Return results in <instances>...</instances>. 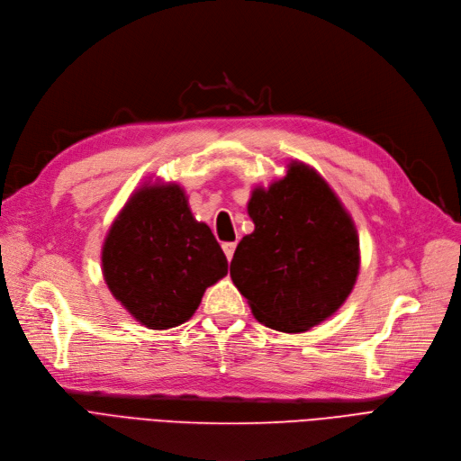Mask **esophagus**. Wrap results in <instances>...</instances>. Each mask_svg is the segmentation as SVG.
I'll return each mask as SVG.
<instances>
[{"instance_id":"esophagus-1","label":"esophagus","mask_w":461,"mask_h":461,"mask_svg":"<svg viewBox=\"0 0 461 461\" xmlns=\"http://www.w3.org/2000/svg\"><path fill=\"white\" fill-rule=\"evenodd\" d=\"M234 249H236V242H225V244H223V251H225V255H227V260L232 258Z\"/></svg>"}]
</instances>
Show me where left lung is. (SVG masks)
Listing matches in <instances>:
<instances>
[{
    "label": "left lung",
    "instance_id": "8db88e82",
    "mask_svg": "<svg viewBox=\"0 0 461 461\" xmlns=\"http://www.w3.org/2000/svg\"><path fill=\"white\" fill-rule=\"evenodd\" d=\"M255 230L238 244L230 277L253 317L287 334L312 330L353 293L360 240L353 217L321 174L291 161L248 201Z\"/></svg>",
    "mask_w": 461,
    "mask_h": 461
}]
</instances>
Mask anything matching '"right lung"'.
I'll return each instance as SVG.
<instances>
[{"mask_svg": "<svg viewBox=\"0 0 461 461\" xmlns=\"http://www.w3.org/2000/svg\"><path fill=\"white\" fill-rule=\"evenodd\" d=\"M101 270L129 315L149 330H167L193 317L229 262L210 227L193 217L184 187L149 178L108 229Z\"/></svg>", "mask_w": 461, "mask_h": 461, "instance_id": "add662e5", "label": "right lung"}]
</instances>
